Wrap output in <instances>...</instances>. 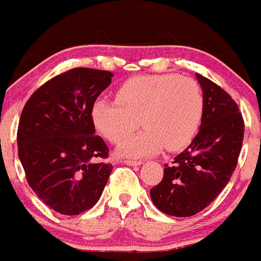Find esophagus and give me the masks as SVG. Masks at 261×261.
I'll return each mask as SVG.
<instances>
[{"instance_id":"esophagus-1","label":"esophagus","mask_w":261,"mask_h":261,"mask_svg":"<svg viewBox=\"0 0 261 261\" xmlns=\"http://www.w3.org/2000/svg\"><path fill=\"white\" fill-rule=\"evenodd\" d=\"M124 164L127 165V166H139V165L142 164L141 161H131V160H126L124 161Z\"/></svg>"}]
</instances>
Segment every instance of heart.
I'll return each mask as SVG.
<instances>
[{"mask_svg": "<svg viewBox=\"0 0 261 261\" xmlns=\"http://www.w3.org/2000/svg\"><path fill=\"white\" fill-rule=\"evenodd\" d=\"M116 101L97 99L91 109L95 128L111 143H120L139 125L146 128L122 143L127 158L179 151L189 146L204 116V95L189 77L177 75L137 76L116 90Z\"/></svg>", "mask_w": 261, "mask_h": 261, "instance_id": "heart-1", "label": "heart"}]
</instances>
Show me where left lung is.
Listing matches in <instances>:
<instances>
[{
  "label": "left lung",
  "instance_id": "1",
  "mask_svg": "<svg viewBox=\"0 0 261 261\" xmlns=\"http://www.w3.org/2000/svg\"><path fill=\"white\" fill-rule=\"evenodd\" d=\"M204 95V116L188 147L165 165L164 178L150 190L152 204L175 217H190L211 204L236 169L244 120L221 87L196 73Z\"/></svg>",
  "mask_w": 261,
  "mask_h": 261
}]
</instances>
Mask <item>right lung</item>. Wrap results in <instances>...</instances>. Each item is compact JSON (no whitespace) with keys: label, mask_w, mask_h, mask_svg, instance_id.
<instances>
[{"label":"right lung","mask_w":261,"mask_h":261,"mask_svg":"<svg viewBox=\"0 0 261 261\" xmlns=\"http://www.w3.org/2000/svg\"><path fill=\"white\" fill-rule=\"evenodd\" d=\"M112 73L73 68L42 84L21 112L17 146L28 184L55 212L76 216L100 198L111 174L109 147L91 119Z\"/></svg>","instance_id":"1"}]
</instances>
